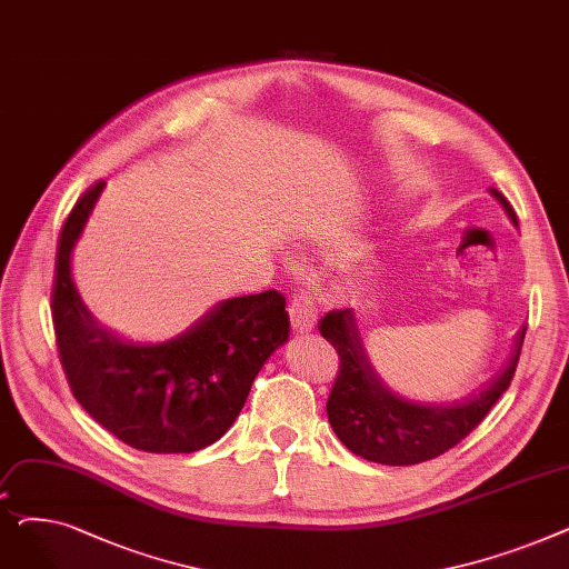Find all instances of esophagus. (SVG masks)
I'll use <instances>...</instances> for the list:
<instances>
[{"label":"esophagus","instance_id":"1","mask_svg":"<svg viewBox=\"0 0 569 569\" xmlns=\"http://www.w3.org/2000/svg\"><path fill=\"white\" fill-rule=\"evenodd\" d=\"M288 313H290V325L295 332H302V335L311 332L316 320H318L316 300L307 292H295L290 300V307H288Z\"/></svg>","mask_w":569,"mask_h":569}]
</instances>
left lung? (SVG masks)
I'll use <instances>...</instances> for the list:
<instances>
[{"instance_id":"1","label":"left lung","mask_w":569,"mask_h":569,"mask_svg":"<svg viewBox=\"0 0 569 569\" xmlns=\"http://www.w3.org/2000/svg\"><path fill=\"white\" fill-rule=\"evenodd\" d=\"M491 193L517 223V212L500 191ZM318 332L339 355V371L327 399V417L348 450L367 461L385 466H412L436 459L459 445L480 425L493 403L510 387L526 337L521 327L507 367L485 387L457 403L408 401L378 380L357 330L352 309L327 311L318 320Z\"/></svg>"}]
</instances>
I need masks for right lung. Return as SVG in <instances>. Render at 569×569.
<instances>
[{"label":"right lung","instance_id":"1","mask_svg":"<svg viewBox=\"0 0 569 569\" xmlns=\"http://www.w3.org/2000/svg\"><path fill=\"white\" fill-rule=\"evenodd\" d=\"M103 184L78 198L59 232L50 295L59 362L76 401L122 442L154 455L202 450L232 427L267 357L288 341L286 297L264 290L223 300L163 343L112 335L71 279V251Z\"/></svg>","mask_w":569,"mask_h":569}]
</instances>
